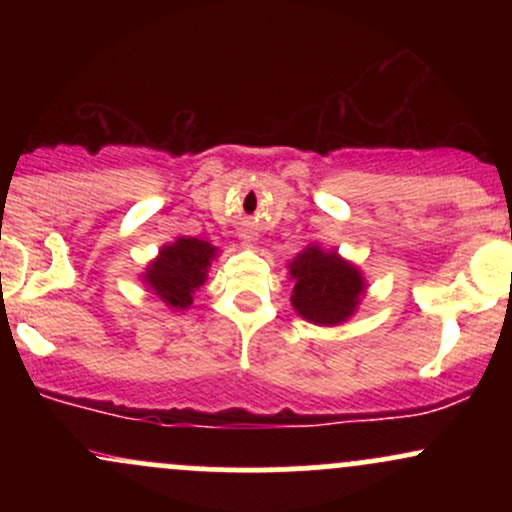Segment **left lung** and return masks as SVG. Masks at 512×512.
<instances>
[{"label":"left lung","instance_id":"8db88e82","mask_svg":"<svg viewBox=\"0 0 512 512\" xmlns=\"http://www.w3.org/2000/svg\"><path fill=\"white\" fill-rule=\"evenodd\" d=\"M289 276L293 310L320 327H337L354 317L368 289L358 264L315 243L289 262Z\"/></svg>","mask_w":512,"mask_h":512}]
</instances>
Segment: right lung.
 Instances as JSON below:
<instances>
[{
	"instance_id": "add662e5",
	"label": "right lung",
	"mask_w": 512,
	"mask_h": 512,
	"mask_svg": "<svg viewBox=\"0 0 512 512\" xmlns=\"http://www.w3.org/2000/svg\"><path fill=\"white\" fill-rule=\"evenodd\" d=\"M219 257V248L207 240L180 236L163 245L158 255L146 264L142 284L161 298L170 310H187L195 301L199 286L207 281L211 260Z\"/></svg>"
}]
</instances>
